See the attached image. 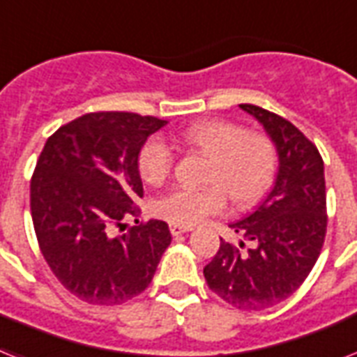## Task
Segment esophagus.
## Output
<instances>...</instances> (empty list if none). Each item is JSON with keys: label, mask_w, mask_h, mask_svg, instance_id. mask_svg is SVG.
<instances>
[{"label": "esophagus", "mask_w": 357, "mask_h": 357, "mask_svg": "<svg viewBox=\"0 0 357 357\" xmlns=\"http://www.w3.org/2000/svg\"><path fill=\"white\" fill-rule=\"evenodd\" d=\"M190 231V227H183V225H176V224H170V233L172 236H178V234H183Z\"/></svg>", "instance_id": "esophagus-1"}]
</instances>
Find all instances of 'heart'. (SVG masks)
<instances>
[{
  "label": "heart",
  "instance_id": "b5f03b06",
  "mask_svg": "<svg viewBox=\"0 0 357 357\" xmlns=\"http://www.w3.org/2000/svg\"><path fill=\"white\" fill-rule=\"evenodd\" d=\"M185 149L207 155L204 188L174 187L153 199V216L169 224L192 227L222 214L227 196L236 207H251L273 185L279 152L266 133L249 132L225 119H207L179 132ZM176 153L163 139L152 137L141 146L137 169L149 185H161L172 174Z\"/></svg>",
  "mask_w": 357,
  "mask_h": 357
}]
</instances>
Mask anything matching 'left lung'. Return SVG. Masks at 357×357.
Wrapping results in <instances>:
<instances>
[{
  "instance_id": "8db88e82",
  "label": "left lung",
  "mask_w": 357,
  "mask_h": 357,
  "mask_svg": "<svg viewBox=\"0 0 357 357\" xmlns=\"http://www.w3.org/2000/svg\"><path fill=\"white\" fill-rule=\"evenodd\" d=\"M264 124L279 152L273 190L244 220L229 227L253 242L220 249L204 268L207 286L238 310H264L299 289L319 259L326 236V187L319 150L297 126L277 113L240 104Z\"/></svg>"
}]
</instances>
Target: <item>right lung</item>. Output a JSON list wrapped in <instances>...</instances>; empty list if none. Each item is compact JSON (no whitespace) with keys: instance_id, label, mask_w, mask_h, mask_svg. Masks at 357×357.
I'll list each match as a JSON object with an SVG mask.
<instances>
[{"instance_id":"add662e5","label":"right lung","mask_w":357,"mask_h":357,"mask_svg":"<svg viewBox=\"0 0 357 357\" xmlns=\"http://www.w3.org/2000/svg\"><path fill=\"white\" fill-rule=\"evenodd\" d=\"M167 121L93 112L47 139L31 178V214L43 259L63 288L88 304H123L149 288L170 245L169 225L139 222L137 155ZM136 218L124 231L123 220ZM121 231L116 234V229Z\"/></svg>"}]
</instances>
